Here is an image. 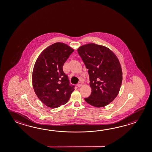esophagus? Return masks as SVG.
I'll use <instances>...</instances> for the list:
<instances>
[{
	"mask_svg": "<svg viewBox=\"0 0 152 152\" xmlns=\"http://www.w3.org/2000/svg\"><path fill=\"white\" fill-rule=\"evenodd\" d=\"M82 86V83L81 82H80L79 83L77 84V86L78 87H80V86Z\"/></svg>",
	"mask_w": 152,
	"mask_h": 152,
	"instance_id": "esophagus-1",
	"label": "esophagus"
}]
</instances>
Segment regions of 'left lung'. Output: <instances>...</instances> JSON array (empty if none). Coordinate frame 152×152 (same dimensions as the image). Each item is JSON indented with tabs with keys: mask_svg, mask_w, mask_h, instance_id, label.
Masks as SVG:
<instances>
[{
	"mask_svg": "<svg viewBox=\"0 0 152 152\" xmlns=\"http://www.w3.org/2000/svg\"><path fill=\"white\" fill-rule=\"evenodd\" d=\"M88 69L91 94L84 99L92 106L104 107L117 96L123 80V72L116 55L106 47L89 43L77 49Z\"/></svg>",
	"mask_w": 152,
	"mask_h": 152,
	"instance_id": "left-lung-1",
	"label": "left lung"
}]
</instances>
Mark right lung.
Returning <instances> with one entry per match:
<instances>
[{"label": "right lung", "mask_w": 152, "mask_h": 152, "mask_svg": "<svg viewBox=\"0 0 152 152\" xmlns=\"http://www.w3.org/2000/svg\"><path fill=\"white\" fill-rule=\"evenodd\" d=\"M74 51L65 43H55L43 50L35 62L33 86L37 97L47 106L56 108L65 104L75 90L62 68Z\"/></svg>", "instance_id": "right-lung-1"}]
</instances>
